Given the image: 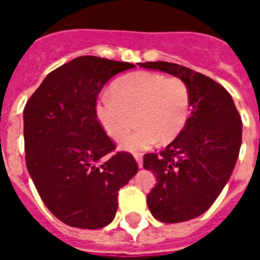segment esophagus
Returning <instances> with one entry per match:
<instances>
[{
    "label": "esophagus",
    "mask_w": 260,
    "mask_h": 260,
    "mask_svg": "<svg viewBox=\"0 0 260 260\" xmlns=\"http://www.w3.org/2000/svg\"><path fill=\"white\" fill-rule=\"evenodd\" d=\"M134 157H135V160H137V162H138V167H139V168L143 167V156H142V153H135Z\"/></svg>",
    "instance_id": "esophagus-1"
}]
</instances>
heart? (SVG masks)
I'll return each mask as SVG.
<instances>
[{
  "label": "heart",
  "instance_id": "b5f03b06",
  "mask_svg": "<svg viewBox=\"0 0 260 260\" xmlns=\"http://www.w3.org/2000/svg\"><path fill=\"white\" fill-rule=\"evenodd\" d=\"M96 117L114 141H122L135 122L138 128L122 143L130 152L172 142L190 117V91L180 78L139 71L119 79L112 95L96 102Z\"/></svg>",
  "mask_w": 260,
  "mask_h": 260
}]
</instances>
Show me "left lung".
Returning a JSON list of instances; mask_svg holds the SVG:
<instances>
[{
  "label": "left lung",
  "mask_w": 260,
  "mask_h": 260,
  "mask_svg": "<svg viewBox=\"0 0 260 260\" xmlns=\"http://www.w3.org/2000/svg\"><path fill=\"white\" fill-rule=\"evenodd\" d=\"M141 68L180 78L190 91V114L165 150L146 153L143 167L156 177L147 204L156 220L182 222L213 204L233 173L242 143V121L229 92L215 80L185 66L156 61Z\"/></svg>",
  "instance_id": "8db88e82"
}]
</instances>
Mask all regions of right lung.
I'll return each instance as SVG.
<instances>
[{
	"label": "right lung",
	"mask_w": 260,
	"mask_h": 260,
	"mask_svg": "<svg viewBox=\"0 0 260 260\" xmlns=\"http://www.w3.org/2000/svg\"><path fill=\"white\" fill-rule=\"evenodd\" d=\"M135 68L96 56L71 59L47 75L23 112L28 173L57 219L82 229L113 221L118 190L137 174L132 153L117 152L96 117V100L114 75Z\"/></svg>",
	"instance_id": "right-lung-1"
}]
</instances>
